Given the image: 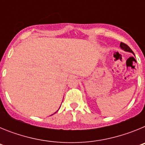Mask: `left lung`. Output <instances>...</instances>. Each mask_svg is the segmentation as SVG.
I'll list each match as a JSON object with an SVG mask.
<instances>
[{
	"label": "left lung",
	"mask_w": 145,
	"mask_h": 145,
	"mask_svg": "<svg viewBox=\"0 0 145 145\" xmlns=\"http://www.w3.org/2000/svg\"><path fill=\"white\" fill-rule=\"evenodd\" d=\"M120 48H122V49H123L124 51H125V52H131V53H133L132 50L131 49L130 47H129L128 45L125 44V43L121 42L120 44Z\"/></svg>",
	"instance_id": "left-lung-1"
}]
</instances>
